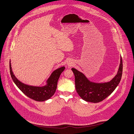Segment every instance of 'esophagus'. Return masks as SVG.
<instances>
[{
  "instance_id": "obj_1",
  "label": "esophagus",
  "mask_w": 134,
  "mask_h": 134,
  "mask_svg": "<svg viewBox=\"0 0 134 134\" xmlns=\"http://www.w3.org/2000/svg\"><path fill=\"white\" fill-rule=\"evenodd\" d=\"M68 65L69 66H72V63H68Z\"/></svg>"
}]
</instances>
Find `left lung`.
Segmentation results:
<instances>
[{
    "label": "left lung",
    "mask_w": 134,
    "mask_h": 134,
    "mask_svg": "<svg viewBox=\"0 0 134 134\" xmlns=\"http://www.w3.org/2000/svg\"><path fill=\"white\" fill-rule=\"evenodd\" d=\"M122 68V60L121 58L117 74L111 81L104 83L91 82L82 72L75 68H71L75 76V88L77 93L86 102L96 103L103 101L113 92L120 83Z\"/></svg>",
    "instance_id": "8db88e82"
}]
</instances>
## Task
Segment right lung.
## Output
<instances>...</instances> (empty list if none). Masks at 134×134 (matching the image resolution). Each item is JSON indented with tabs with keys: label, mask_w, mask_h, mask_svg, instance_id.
Listing matches in <instances>:
<instances>
[{
	"label": "right lung",
	"mask_w": 134,
	"mask_h": 134,
	"mask_svg": "<svg viewBox=\"0 0 134 134\" xmlns=\"http://www.w3.org/2000/svg\"><path fill=\"white\" fill-rule=\"evenodd\" d=\"M65 67H62L54 70L47 81V85L44 87H34L25 84L19 81L12 71L10 62H9L10 74L12 80L19 89L29 98L38 102H43L50 99L54 94L57 83L62 72L64 70Z\"/></svg>",
	"instance_id": "1"
}]
</instances>
